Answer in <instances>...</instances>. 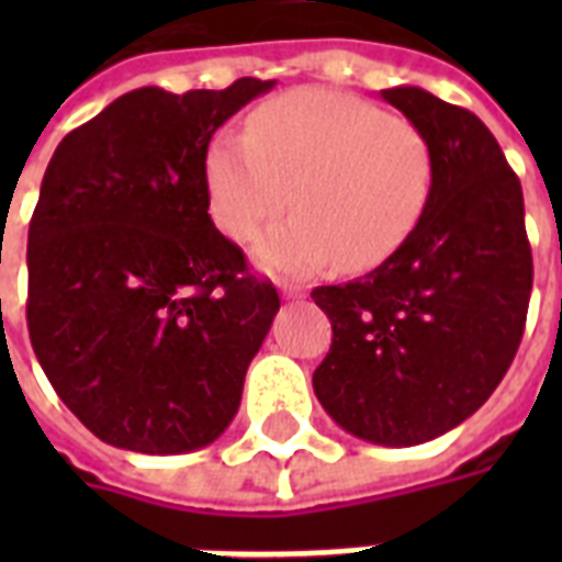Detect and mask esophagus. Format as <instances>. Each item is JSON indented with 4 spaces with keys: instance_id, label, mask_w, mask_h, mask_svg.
Instances as JSON below:
<instances>
[{
    "instance_id": "esophagus-1",
    "label": "esophagus",
    "mask_w": 562,
    "mask_h": 562,
    "mask_svg": "<svg viewBox=\"0 0 562 562\" xmlns=\"http://www.w3.org/2000/svg\"><path fill=\"white\" fill-rule=\"evenodd\" d=\"M282 297H285V300L306 297V291L300 289V285H282Z\"/></svg>"
}]
</instances>
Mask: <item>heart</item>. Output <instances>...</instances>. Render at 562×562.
<instances>
[{"mask_svg":"<svg viewBox=\"0 0 562 562\" xmlns=\"http://www.w3.org/2000/svg\"><path fill=\"white\" fill-rule=\"evenodd\" d=\"M203 180L215 227L250 241L289 206L297 210L256 245L273 273L368 271L417 227L431 189V148L411 119L350 92L306 87L265 101L245 136L218 134Z\"/></svg>","mask_w":562,"mask_h":562,"instance_id":"obj_1","label":"heart"}]
</instances>
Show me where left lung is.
Here are the masks:
<instances>
[{
  "label": "left lung",
  "instance_id": "8db88e82",
  "mask_svg": "<svg viewBox=\"0 0 562 562\" xmlns=\"http://www.w3.org/2000/svg\"><path fill=\"white\" fill-rule=\"evenodd\" d=\"M382 99L426 134L431 189L391 259L312 291L333 321L312 387L347 435L417 446L461 426L505 379L533 262L522 187L487 125L411 83Z\"/></svg>",
  "mask_w": 562,
  "mask_h": 562
}]
</instances>
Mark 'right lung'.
Instances as JSON below:
<instances>
[{
  "mask_svg": "<svg viewBox=\"0 0 562 562\" xmlns=\"http://www.w3.org/2000/svg\"><path fill=\"white\" fill-rule=\"evenodd\" d=\"M277 81L125 92L57 145L29 227V335L64 405L143 454L210 446L280 312L215 229L212 134Z\"/></svg>",
  "mask_w": 562,
  "mask_h": 562,
  "instance_id": "add662e5",
  "label": "right lung"
}]
</instances>
